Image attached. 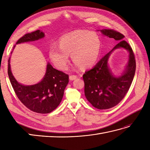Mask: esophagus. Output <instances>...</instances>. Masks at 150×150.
<instances>
[{"label": "esophagus", "instance_id": "obj_1", "mask_svg": "<svg viewBox=\"0 0 150 150\" xmlns=\"http://www.w3.org/2000/svg\"><path fill=\"white\" fill-rule=\"evenodd\" d=\"M77 75H69V80H71V81H73V80H75V79H77Z\"/></svg>", "mask_w": 150, "mask_h": 150}]
</instances>
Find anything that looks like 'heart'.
<instances>
[{"instance_id":"b5f03b06","label":"heart","mask_w":150,"mask_h":150,"mask_svg":"<svg viewBox=\"0 0 150 150\" xmlns=\"http://www.w3.org/2000/svg\"><path fill=\"white\" fill-rule=\"evenodd\" d=\"M59 46L50 47L49 56L57 68L64 71L68 68L69 55L77 66L82 69L93 66L99 56L101 40L98 35L88 30H79L62 36Z\"/></svg>"}]
</instances>
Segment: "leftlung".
I'll return each instance as SVG.
<instances>
[{"mask_svg":"<svg viewBox=\"0 0 150 150\" xmlns=\"http://www.w3.org/2000/svg\"><path fill=\"white\" fill-rule=\"evenodd\" d=\"M101 32L119 42L93 68L85 71L82 77L84 82V94L87 100L97 109L106 110L119 104L128 91L135 75L136 62L132 47L123 40L124 36L122 33L110 29L103 30ZM120 47L129 51V61L123 74L115 78L111 74L108 68L107 60L111 52Z\"/></svg>","mask_w":150,"mask_h":150,"instance_id":"left-lung-1","label":"left lung"}]
</instances>
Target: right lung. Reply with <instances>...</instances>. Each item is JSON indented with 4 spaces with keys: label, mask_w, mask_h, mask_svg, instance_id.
Listing matches in <instances>:
<instances>
[{
    "label": "right lung",
    "mask_w": 150,
    "mask_h": 150,
    "mask_svg": "<svg viewBox=\"0 0 150 150\" xmlns=\"http://www.w3.org/2000/svg\"><path fill=\"white\" fill-rule=\"evenodd\" d=\"M44 37V33L37 30L24 35L17 44L37 40ZM8 73L15 93L21 103L33 112L42 114L49 113L56 109L62 100L69 82L68 74L53 68L50 63L47 64L42 80L35 85L24 86L16 81L11 71L9 59Z\"/></svg>",
    "instance_id": "right-lung-1"
}]
</instances>
